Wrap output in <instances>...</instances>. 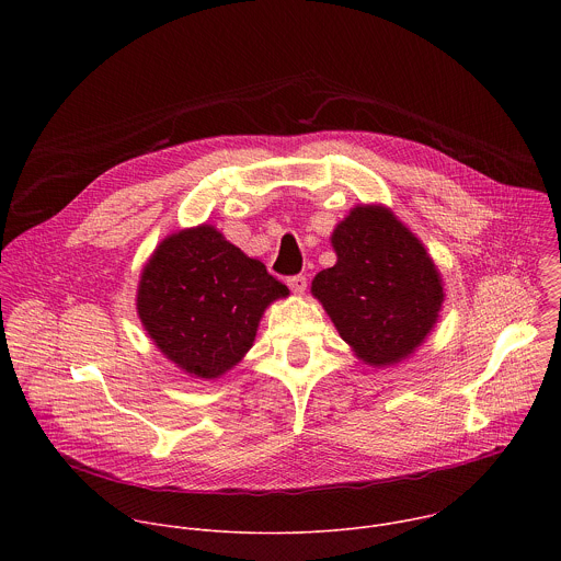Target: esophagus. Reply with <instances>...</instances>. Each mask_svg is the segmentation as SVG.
<instances>
[{"mask_svg":"<svg viewBox=\"0 0 561 561\" xmlns=\"http://www.w3.org/2000/svg\"><path fill=\"white\" fill-rule=\"evenodd\" d=\"M286 282H288V286H290V290H293L295 295H301V293L306 290V286H308L306 275H293V277H288Z\"/></svg>","mask_w":561,"mask_h":561,"instance_id":"esophagus-1","label":"esophagus"}]
</instances>
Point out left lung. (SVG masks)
Masks as SVG:
<instances>
[{
  "instance_id": "1",
  "label": "left lung",
  "mask_w": 561,
  "mask_h": 561,
  "mask_svg": "<svg viewBox=\"0 0 561 561\" xmlns=\"http://www.w3.org/2000/svg\"><path fill=\"white\" fill-rule=\"evenodd\" d=\"M337 264L317 273L312 295L344 342L370 366L411 355L437 322L439 273L420 239L381 206H357L335 228Z\"/></svg>"
}]
</instances>
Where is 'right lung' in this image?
I'll list each match as a JSON object with an SVG mask.
<instances>
[{"label":"right lung","instance_id":"1","mask_svg":"<svg viewBox=\"0 0 561 561\" xmlns=\"http://www.w3.org/2000/svg\"><path fill=\"white\" fill-rule=\"evenodd\" d=\"M286 293L260 260L204 224L159 244L141 273L137 312L171 362L215 379L249 353L264 308Z\"/></svg>","mask_w":561,"mask_h":561}]
</instances>
